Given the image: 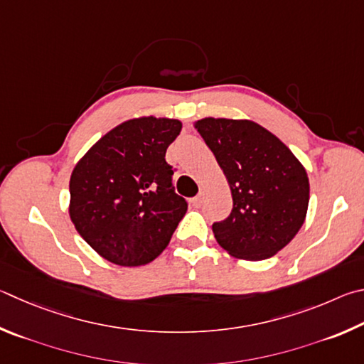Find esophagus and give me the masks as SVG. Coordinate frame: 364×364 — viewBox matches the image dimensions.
<instances>
[{
    "label": "esophagus",
    "instance_id": "esophagus-1",
    "mask_svg": "<svg viewBox=\"0 0 364 364\" xmlns=\"http://www.w3.org/2000/svg\"><path fill=\"white\" fill-rule=\"evenodd\" d=\"M201 203H203V193H198V195L195 196V198H192V205H193L195 208H200Z\"/></svg>",
    "mask_w": 364,
    "mask_h": 364
}]
</instances>
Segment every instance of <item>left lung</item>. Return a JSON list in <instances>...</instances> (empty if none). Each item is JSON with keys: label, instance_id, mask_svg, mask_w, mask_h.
<instances>
[{"label": "left lung", "instance_id": "8db88e82", "mask_svg": "<svg viewBox=\"0 0 364 364\" xmlns=\"http://www.w3.org/2000/svg\"><path fill=\"white\" fill-rule=\"evenodd\" d=\"M230 186L233 209L214 222L218 243L237 259L264 260L296 237L309 209L307 171L275 134L251 119L195 121Z\"/></svg>", "mask_w": 364, "mask_h": 364}]
</instances>
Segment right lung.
Here are the masks:
<instances>
[{"label": "right lung", "instance_id": "right-lung-1", "mask_svg": "<svg viewBox=\"0 0 364 364\" xmlns=\"http://www.w3.org/2000/svg\"><path fill=\"white\" fill-rule=\"evenodd\" d=\"M182 123L127 119L102 136L73 168L68 214L82 240L108 262L139 267L169 245L187 213L164 155Z\"/></svg>", "mask_w": 364, "mask_h": 364}]
</instances>
